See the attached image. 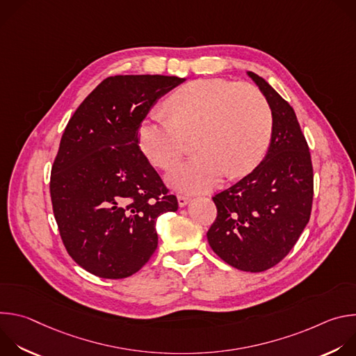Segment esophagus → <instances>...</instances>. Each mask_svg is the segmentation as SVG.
<instances>
[{
	"instance_id": "obj_1",
	"label": "esophagus",
	"mask_w": 356,
	"mask_h": 356,
	"mask_svg": "<svg viewBox=\"0 0 356 356\" xmlns=\"http://www.w3.org/2000/svg\"><path fill=\"white\" fill-rule=\"evenodd\" d=\"M177 201H179V206H180V207H184V206H187V204H188V201H190V197L179 194V195H177Z\"/></svg>"
}]
</instances>
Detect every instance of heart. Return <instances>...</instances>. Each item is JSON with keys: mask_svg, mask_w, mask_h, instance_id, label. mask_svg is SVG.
<instances>
[{"mask_svg": "<svg viewBox=\"0 0 356 356\" xmlns=\"http://www.w3.org/2000/svg\"><path fill=\"white\" fill-rule=\"evenodd\" d=\"M166 108L172 120L152 117L142 121L138 140L150 163L169 170L184 154V136L195 132L198 154L168 176L176 190L204 191L225 173L243 176L265 154L272 113L255 86L224 79L193 80L166 99Z\"/></svg>", "mask_w": 356, "mask_h": 356, "instance_id": "b5f03b06", "label": "heart"}]
</instances>
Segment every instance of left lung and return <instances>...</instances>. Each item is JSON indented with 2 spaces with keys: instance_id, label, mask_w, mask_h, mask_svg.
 <instances>
[{
  "instance_id": "8db88e82",
  "label": "left lung",
  "mask_w": 356,
  "mask_h": 356,
  "mask_svg": "<svg viewBox=\"0 0 356 356\" xmlns=\"http://www.w3.org/2000/svg\"><path fill=\"white\" fill-rule=\"evenodd\" d=\"M248 76L270 107V143L255 169L213 197L217 218L207 239L232 268L264 272L287 255L309 224L313 165L294 110L266 80Z\"/></svg>"
}]
</instances>
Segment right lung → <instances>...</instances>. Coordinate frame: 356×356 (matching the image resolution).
Returning a JSON list of instances; mask_svg holds the SVG:
<instances>
[{
    "label": "right lung",
    "instance_id": "right-lung-1",
    "mask_svg": "<svg viewBox=\"0 0 356 356\" xmlns=\"http://www.w3.org/2000/svg\"><path fill=\"white\" fill-rule=\"evenodd\" d=\"M184 80L108 77L65 128L50 197L69 255L91 275L124 279L136 273L158 248V217L179 209L139 149L138 129L158 99Z\"/></svg>",
    "mask_w": 356,
    "mask_h": 356
}]
</instances>
